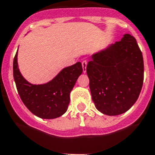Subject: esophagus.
Segmentation results:
<instances>
[{
  "mask_svg": "<svg viewBox=\"0 0 155 155\" xmlns=\"http://www.w3.org/2000/svg\"><path fill=\"white\" fill-rule=\"evenodd\" d=\"M87 61L86 60L82 61V67H83V71L84 73L87 72Z\"/></svg>",
  "mask_w": 155,
  "mask_h": 155,
  "instance_id": "esophagus-1",
  "label": "esophagus"
}]
</instances>
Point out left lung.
<instances>
[{
	"instance_id": "1",
	"label": "left lung",
	"mask_w": 155,
	"mask_h": 155,
	"mask_svg": "<svg viewBox=\"0 0 155 155\" xmlns=\"http://www.w3.org/2000/svg\"><path fill=\"white\" fill-rule=\"evenodd\" d=\"M92 100L104 115H118L134 105L143 82V59L130 34L93 54L87 65Z\"/></svg>"
}]
</instances>
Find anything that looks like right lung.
<instances>
[{
	"mask_svg": "<svg viewBox=\"0 0 155 155\" xmlns=\"http://www.w3.org/2000/svg\"><path fill=\"white\" fill-rule=\"evenodd\" d=\"M83 72L81 62L65 67L51 81L44 84H32L18 69V51L13 61V76L20 98L33 115L52 119L66 112L70 93Z\"/></svg>",
	"mask_w": 155,
	"mask_h": 155,
	"instance_id": "add662e5",
	"label": "right lung"
}]
</instances>
